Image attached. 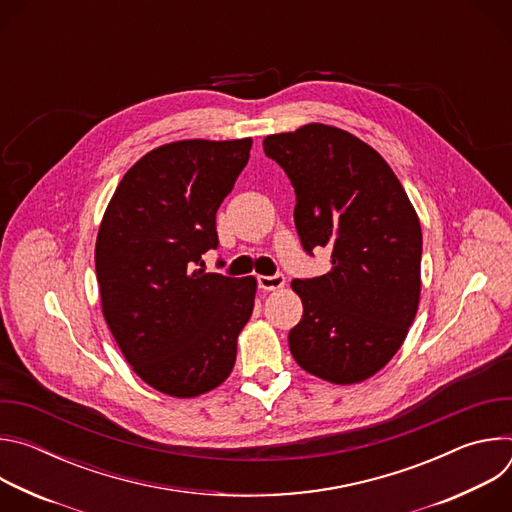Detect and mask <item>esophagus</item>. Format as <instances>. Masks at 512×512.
Here are the masks:
<instances>
[{
  "instance_id": "1",
  "label": "esophagus",
  "mask_w": 512,
  "mask_h": 512,
  "mask_svg": "<svg viewBox=\"0 0 512 512\" xmlns=\"http://www.w3.org/2000/svg\"><path fill=\"white\" fill-rule=\"evenodd\" d=\"M257 283L261 289L265 291H275L281 289L285 285V275L283 273H275V275H259Z\"/></svg>"
}]
</instances>
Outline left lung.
<instances>
[{
    "instance_id": "obj_1",
    "label": "left lung",
    "mask_w": 512,
    "mask_h": 512,
    "mask_svg": "<svg viewBox=\"0 0 512 512\" xmlns=\"http://www.w3.org/2000/svg\"><path fill=\"white\" fill-rule=\"evenodd\" d=\"M263 150L296 190L304 251H332L326 275L291 281L304 316L289 330V350L324 381L369 379L399 350L417 314L419 218L389 164L348 131L310 123L265 137Z\"/></svg>"
}]
</instances>
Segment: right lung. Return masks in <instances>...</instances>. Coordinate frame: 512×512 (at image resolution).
I'll use <instances>...</instances> for the list:
<instances>
[{"label": "right lung", "instance_id": "add662e5", "mask_svg": "<svg viewBox=\"0 0 512 512\" xmlns=\"http://www.w3.org/2000/svg\"><path fill=\"white\" fill-rule=\"evenodd\" d=\"M251 137L166 143L119 182L97 235L103 316L131 369L172 397H196L233 371L255 277L206 273L216 210L249 162Z\"/></svg>", "mask_w": 512, "mask_h": 512}]
</instances>
